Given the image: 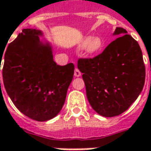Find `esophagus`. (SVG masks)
Returning <instances> with one entry per match:
<instances>
[{"instance_id": "esophagus-1", "label": "esophagus", "mask_w": 151, "mask_h": 151, "mask_svg": "<svg viewBox=\"0 0 151 151\" xmlns=\"http://www.w3.org/2000/svg\"><path fill=\"white\" fill-rule=\"evenodd\" d=\"M74 75H75V76H76V77H79V76H81V71L79 70V69L76 68V69H75V72H74Z\"/></svg>"}]
</instances>
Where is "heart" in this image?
I'll return each instance as SVG.
<instances>
[{
	"mask_svg": "<svg viewBox=\"0 0 151 151\" xmlns=\"http://www.w3.org/2000/svg\"><path fill=\"white\" fill-rule=\"evenodd\" d=\"M79 47L81 49L86 48V52L87 55H93L101 50L102 40L100 37H87L81 41Z\"/></svg>",
	"mask_w": 151,
	"mask_h": 151,
	"instance_id": "b5f03b06",
	"label": "heart"
}]
</instances>
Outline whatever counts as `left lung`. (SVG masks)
Wrapping results in <instances>:
<instances>
[{"label":"left lung","mask_w":151,"mask_h":151,"mask_svg":"<svg viewBox=\"0 0 151 151\" xmlns=\"http://www.w3.org/2000/svg\"><path fill=\"white\" fill-rule=\"evenodd\" d=\"M118 36L101 55L80 59L77 67L82 75L86 96L91 107L103 117L125 112L142 91L145 66L136 40L122 27Z\"/></svg>","instance_id":"obj_1"}]
</instances>
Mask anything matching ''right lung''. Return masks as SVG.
I'll use <instances>...</instances> for the list:
<instances>
[{
  "instance_id": "add662e5",
  "label": "right lung",
  "mask_w": 151,
  "mask_h": 151,
  "mask_svg": "<svg viewBox=\"0 0 151 151\" xmlns=\"http://www.w3.org/2000/svg\"><path fill=\"white\" fill-rule=\"evenodd\" d=\"M43 36L40 30L23 29L3 52L4 57L0 55L9 97L21 113L40 122L60 112L75 70L72 63L64 66L55 63L53 47L49 41L40 40Z\"/></svg>"
}]
</instances>
